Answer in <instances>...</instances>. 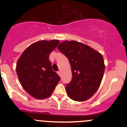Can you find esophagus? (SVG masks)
<instances>
[{
    "label": "esophagus",
    "mask_w": 127,
    "mask_h": 127,
    "mask_svg": "<svg viewBox=\"0 0 127 127\" xmlns=\"http://www.w3.org/2000/svg\"><path fill=\"white\" fill-rule=\"evenodd\" d=\"M57 74H58L59 75V76H61V72H60V71H58V72H57Z\"/></svg>",
    "instance_id": "1"
}]
</instances>
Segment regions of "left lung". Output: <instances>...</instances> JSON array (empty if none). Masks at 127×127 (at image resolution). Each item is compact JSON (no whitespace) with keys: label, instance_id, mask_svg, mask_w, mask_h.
Instances as JSON below:
<instances>
[{"label":"left lung","instance_id":"1","mask_svg":"<svg viewBox=\"0 0 127 127\" xmlns=\"http://www.w3.org/2000/svg\"><path fill=\"white\" fill-rule=\"evenodd\" d=\"M68 59L71 67V81L66 85L69 98L75 101H85L94 95L101 83L105 65L101 54L75 41H64L58 46Z\"/></svg>","mask_w":127,"mask_h":127}]
</instances>
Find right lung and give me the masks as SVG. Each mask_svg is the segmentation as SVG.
Returning <instances> with one entry per match:
<instances>
[{"label": "right lung", "mask_w": 127, "mask_h": 127, "mask_svg": "<svg viewBox=\"0 0 127 127\" xmlns=\"http://www.w3.org/2000/svg\"><path fill=\"white\" fill-rule=\"evenodd\" d=\"M58 40L40 41L29 46L16 64V72L22 87L37 99L48 98L52 94L60 79L52 70L49 60L59 44Z\"/></svg>", "instance_id": "obj_1"}]
</instances>
